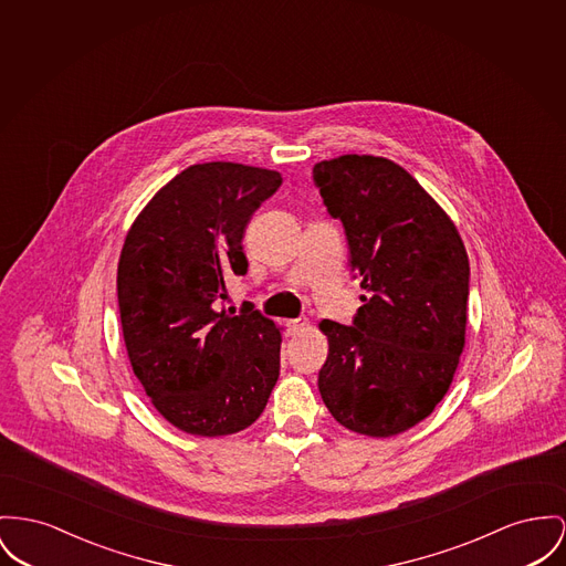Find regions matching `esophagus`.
<instances>
[{"instance_id": "obj_1", "label": "esophagus", "mask_w": 566, "mask_h": 566, "mask_svg": "<svg viewBox=\"0 0 566 566\" xmlns=\"http://www.w3.org/2000/svg\"><path fill=\"white\" fill-rule=\"evenodd\" d=\"M304 326H306V319H290L287 322V333L298 335L301 331H304Z\"/></svg>"}]
</instances>
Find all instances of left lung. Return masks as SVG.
I'll return each mask as SVG.
<instances>
[{
  "mask_svg": "<svg viewBox=\"0 0 566 566\" xmlns=\"http://www.w3.org/2000/svg\"><path fill=\"white\" fill-rule=\"evenodd\" d=\"M313 182L347 235L367 296L352 326L324 319L319 392L349 431L390 438L433 412L465 345L470 264L457 227L397 163L345 154Z\"/></svg>",
  "mask_w": 566,
  "mask_h": 566,
  "instance_id": "1",
  "label": "left lung"
}]
</instances>
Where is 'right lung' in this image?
<instances>
[{"instance_id":"right-lung-1","label":"right lung","mask_w":566,"mask_h":566,"mask_svg":"<svg viewBox=\"0 0 566 566\" xmlns=\"http://www.w3.org/2000/svg\"><path fill=\"white\" fill-rule=\"evenodd\" d=\"M279 171L190 165L126 233L117 304L130 367L151 406L190 436L247 429L279 379L281 328L249 304L217 306L227 274H247L244 229L281 187Z\"/></svg>"}]
</instances>
